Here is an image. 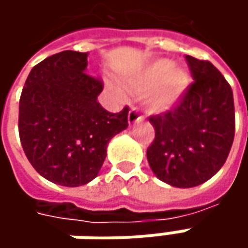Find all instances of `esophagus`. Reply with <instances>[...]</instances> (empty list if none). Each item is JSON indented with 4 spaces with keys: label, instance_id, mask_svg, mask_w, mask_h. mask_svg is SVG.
<instances>
[{
    "label": "esophagus",
    "instance_id": "esophagus-1",
    "mask_svg": "<svg viewBox=\"0 0 248 248\" xmlns=\"http://www.w3.org/2000/svg\"><path fill=\"white\" fill-rule=\"evenodd\" d=\"M143 120V116L139 113L138 110L135 109V108H132V109L129 110L128 113V124L129 125H132V124H135V123H139V121H142Z\"/></svg>",
    "mask_w": 248,
    "mask_h": 248
}]
</instances>
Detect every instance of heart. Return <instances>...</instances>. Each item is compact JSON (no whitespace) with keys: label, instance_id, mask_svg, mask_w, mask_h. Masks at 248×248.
Segmentation results:
<instances>
[{"label":"heart","instance_id":"heart-1","mask_svg":"<svg viewBox=\"0 0 248 248\" xmlns=\"http://www.w3.org/2000/svg\"><path fill=\"white\" fill-rule=\"evenodd\" d=\"M192 78L184 69L172 67V62L160 59L146 67L134 78L138 91H148V103L155 110L174 108L185 95Z\"/></svg>","mask_w":248,"mask_h":248}]
</instances>
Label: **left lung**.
I'll return each mask as SVG.
<instances>
[{
	"label": "left lung",
	"mask_w": 248,
	"mask_h": 248,
	"mask_svg": "<svg viewBox=\"0 0 248 248\" xmlns=\"http://www.w3.org/2000/svg\"><path fill=\"white\" fill-rule=\"evenodd\" d=\"M195 82L175 108L152 116L149 166L160 181L193 187L224 166L234 138L233 92L213 63L185 56Z\"/></svg>",
	"instance_id": "left-lung-1"
}]
</instances>
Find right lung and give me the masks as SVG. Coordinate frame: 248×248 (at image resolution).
I'll use <instances>...</instances> for the list:
<instances>
[{
	"label": "right lung",
	"mask_w": 248,
	"mask_h": 248,
	"mask_svg": "<svg viewBox=\"0 0 248 248\" xmlns=\"http://www.w3.org/2000/svg\"><path fill=\"white\" fill-rule=\"evenodd\" d=\"M88 52L63 51L35 64L19 102V137L34 170L69 187L96 178L109 140L128 127V108L110 113L98 102L99 78Z\"/></svg>",
	"instance_id": "add662e5"
}]
</instances>
